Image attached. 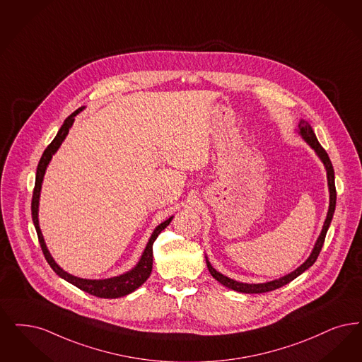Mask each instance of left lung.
Masks as SVG:
<instances>
[{"label":"left lung","instance_id":"1","mask_svg":"<svg viewBox=\"0 0 362 362\" xmlns=\"http://www.w3.org/2000/svg\"><path fill=\"white\" fill-rule=\"evenodd\" d=\"M298 133L300 134V137L303 139L304 141L314 149V152L317 153V156H318L320 161L323 163V165H325V168H326V174H327V186H329V192H330V203H329V211H327V216H326V219H325L322 232L319 234L318 240H317L315 245L313 247L311 255L308 256V259L304 261L300 267H298L295 271H292L288 275L283 276V277L276 279V280H272V281L260 283V284L241 283V281L233 280V279L228 277V276L222 275L221 272H218V271H216V269L213 268V265L210 264L207 256H204L207 268H209V272H210L211 276H213L217 281H219L222 286H225V287H228V288L234 289V291L243 292V293H262V292L274 291V289L280 288V287L288 284L289 281H292V280L296 279L298 276L302 275L304 271L308 269V268L317 261V259H318L320 249H322L323 243H325L326 233L329 230V226H330L332 219H333L335 202H337V191H335V183H334V168L333 164H332V161H330V158H329V155H327V152L322 148V145L319 144L318 139H317L314 130H313L311 125H310L305 119H300V121H299V124H298Z\"/></svg>","mask_w":362,"mask_h":362}]
</instances>
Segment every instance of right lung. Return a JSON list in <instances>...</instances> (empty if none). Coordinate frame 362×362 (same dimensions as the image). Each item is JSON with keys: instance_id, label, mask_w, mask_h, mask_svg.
Segmentation results:
<instances>
[{"instance_id": "1", "label": "right lung", "mask_w": 362, "mask_h": 362, "mask_svg": "<svg viewBox=\"0 0 362 362\" xmlns=\"http://www.w3.org/2000/svg\"><path fill=\"white\" fill-rule=\"evenodd\" d=\"M83 109H85V106L79 107L78 110L74 112L73 115H70V116L64 119L63 125L59 129L57 137L52 140L51 144L45 148L43 156H42V159H40L39 164H37L35 189H33V197H32V219H33V225H35V229H36L37 237H39V243H40L42 250H43L44 257H45V260L49 264V267L55 271V274L59 277L64 279L66 281L71 283L75 287L85 291V292L90 293V295H94V296H98V298H105V299H116V298L125 296L128 293H132L133 291H136L140 286H143L145 281H146V279L151 276L152 264H153V250H152V246H153V243L158 238L160 232H163L170 225V222L173 221L174 216L168 218L167 221L161 222L159 226L155 228V230L152 232L148 243H146L144 252H143L139 262L130 271L122 274V275L109 277V279H82V277H76V276L63 271L59 267L57 261L54 260V257L51 256L48 247L45 245L43 234H42L40 226H39L40 191H42L45 170H47L49 161L52 159V156L57 153L59 146L64 141L66 136L69 134V130L73 127L74 121H75V116L78 113H81Z\"/></svg>"}]
</instances>
